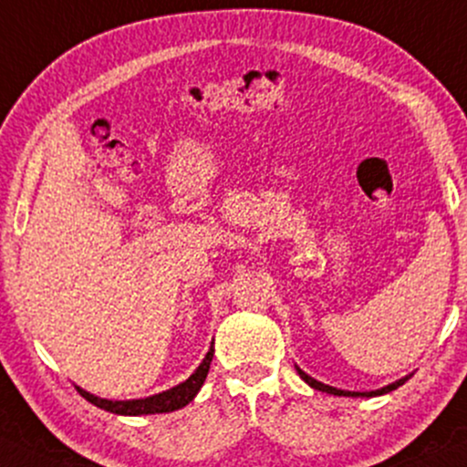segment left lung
I'll use <instances>...</instances> for the list:
<instances>
[{"mask_svg": "<svg viewBox=\"0 0 467 467\" xmlns=\"http://www.w3.org/2000/svg\"><path fill=\"white\" fill-rule=\"evenodd\" d=\"M296 372H299V377L304 379V381L308 383L310 388H315V390H321V392H327V394H337V397H377V394L390 392V390H394V388L403 386V383L408 381V377L406 379H399L397 383H390V386L381 388V390H375V392H346V390H337V388H332V386H326V383H321V381H315V379L306 375V372L299 370V368H296Z\"/></svg>", "mask_w": 467, "mask_h": 467, "instance_id": "8db88e82", "label": "left lung"}]
</instances>
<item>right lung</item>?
Masks as SVG:
<instances>
[{"instance_id": "1", "label": "right lung", "mask_w": 467, "mask_h": 467, "mask_svg": "<svg viewBox=\"0 0 467 467\" xmlns=\"http://www.w3.org/2000/svg\"><path fill=\"white\" fill-rule=\"evenodd\" d=\"M213 355H214V350L210 348V352L202 361V366H199L197 370H194L192 375L186 379V381L179 383L177 388H171V390L155 394V397L132 399V401H109V399H99V397H95V394H88L86 390H81V388H77V392H79L86 401H90L92 406L109 410V412H115V414H132V417H137V414L172 412V410L188 406V403L194 399V394L199 392V388L203 386V381H206V377H208Z\"/></svg>"}]
</instances>
